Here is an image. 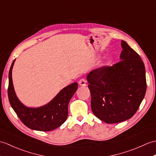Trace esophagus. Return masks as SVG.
I'll return each instance as SVG.
<instances>
[{"instance_id": "obj_1", "label": "esophagus", "mask_w": 156, "mask_h": 156, "mask_svg": "<svg viewBox=\"0 0 156 156\" xmlns=\"http://www.w3.org/2000/svg\"><path fill=\"white\" fill-rule=\"evenodd\" d=\"M79 84L82 86H86V80L85 78H82L78 82Z\"/></svg>"}]
</instances>
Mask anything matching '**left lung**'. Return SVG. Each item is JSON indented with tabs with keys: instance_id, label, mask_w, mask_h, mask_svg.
Segmentation results:
<instances>
[{
	"instance_id": "8db88e82",
	"label": "left lung",
	"mask_w": 156,
	"mask_h": 156,
	"mask_svg": "<svg viewBox=\"0 0 156 156\" xmlns=\"http://www.w3.org/2000/svg\"><path fill=\"white\" fill-rule=\"evenodd\" d=\"M120 61L104 66L87 76L92 110L108 124L131 118L138 110L146 92V70L140 55L122 41Z\"/></svg>"
}]
</instances>
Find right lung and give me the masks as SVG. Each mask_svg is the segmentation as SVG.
<instances>
[{"mask_svg":"<svg viewBox=\"0 0 156 156\" xmlns=\"http://www.w3.org/2000/svg\"><path fill=\"white\" fill-rule=\"evenodd\" d=\"M14 60L9 74L8 96L9 102L20 121L32 129L49 132L58 128L66 120L68 106L72 97L78 88V83L74 82L65 87L56 96L44 106L32 108L22 104L14 92L12 80V69Z\"/></svg>","mask_w":156,"mask_h":156,"instance_id":"obj_1","label":"right lung"}]
</instances>
